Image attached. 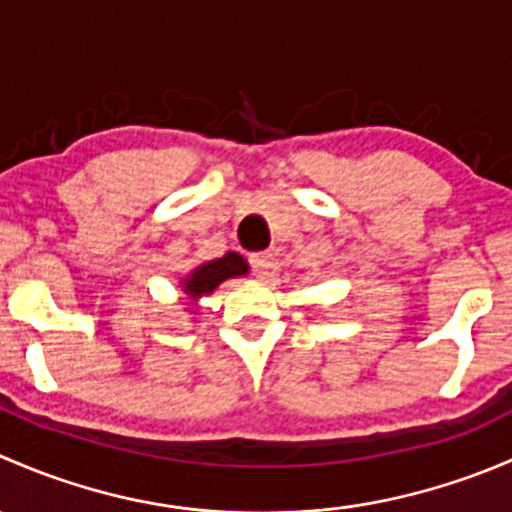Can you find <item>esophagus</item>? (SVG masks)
Instances as JSON below:
<instances>
[{"label":"esophagus","instance_id":"1","mask_svg":"<svg viewBox=\"0 0 512 512\" xmlns=\"http://www.w3.org/2000/svg\"><path fill=\"white\" fill-rule=\"evenodd\" d=\"M250 267L257 277H267L275 267V255L272 252H255V255H250Z\"/></svg>","mask_w":512,"mask_h":512}]
</instances>
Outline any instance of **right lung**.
I'll return each mask as SVG.
<instances>
[{"label":"right lung","instance_id":"obj_1","mask_svg":"<svg viewBox=\"0 0 512 512\" xmlns=\"http://www.w3.org/2000/svg\"><path fill=\"white\" fill-rule=\"evenodd\" d=\"M245 272H247V262L242 260L237 252H227V255L220 257V260L200 265L188 280H183V285L190 297H203V294L213 292L220 282L230 280V277H237V275H245Z\"/></svg>","mask_w":512,"mask_h":512}]
</instances>
